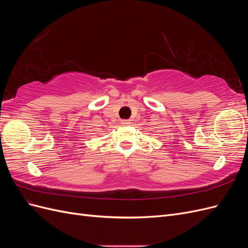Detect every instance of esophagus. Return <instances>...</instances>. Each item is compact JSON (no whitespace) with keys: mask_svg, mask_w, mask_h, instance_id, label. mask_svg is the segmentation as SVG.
<instances>
[{"mask_svg":"<svg viewBox=\"0 0 248 248\" xmlns=\"http://www.w3.org/2000/svg\"><path fill=\"white\" fill-rule=\"evenodd\" d=\"M121 124H122L123 126H128V125L130 124V121H129V120H122Z\"/></svg>","mask_w":248,"mask_h":248,"instance_id":"1","label":"esophagus"}]
</instances>
